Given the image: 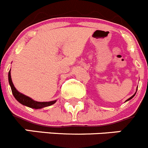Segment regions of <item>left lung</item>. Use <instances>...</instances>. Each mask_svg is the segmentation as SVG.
Instances as JSON below:
<instances>
[{"instance_id":"obj_1","label":"left lung","mask_w":148,"mask_h":148,"mask_svg":"<svg viewBox=\"0 0 148 148\" xmlns=\"http://www.w3.org/2000/svg\"><path fill=\"white\" fill-rule=\"evenodd\" d=\"M136 90H137V89H136ZM135 94H136V93H135V94H134L133 96H132V97H130V98H129V99H127V100H126V101H128V100H130V99H132V98H133V97H134V95H135Z\"/></svg>"}]
</instances>
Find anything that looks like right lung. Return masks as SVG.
<instances>
[{"label": "right lung", "mask_w": 148, "mask_h": 148, "mask_svg": "<svg viewBox=\"0 0 148 148\" xmlns=\"http://www.w3.org/2000/svg\"><path fill=\"white\" fill-rule=\"evenodd\" d=\"M8 82H9L10 86H11V88H12V94H13L14 97L15 99L22 104L23 105L27 106L31 108H35V109H40V108H45V107L50 106V105H53L56 102V100L51 101V102H36L29 98V97H27L24 94L19 93L17 90L15 88L14 86L13 83H12V78H11V72H8Z\"/></svg>", "instance_id": "right-lung-1"}]
</instances>
